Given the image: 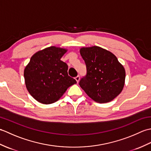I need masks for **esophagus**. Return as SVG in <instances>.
Returning <instances> with one entry per match:
<instances>
[{
    "mask_svg": "<svg viewBox=\"0 0 151 151\" xmlns=\"http://www.w3.org/2000/svg\"><path fill=\"white\" fill-rule=\"evenodd\" d=\"M75 80H76V81L77 82V83L79 82V81H80V76H76L75 77Z\"/></svg>",
    "mask_w": 151,
    "mask_h": 151,
    "instance_id": "obj_1",
    "label": "esophagus"
}]
</instances>
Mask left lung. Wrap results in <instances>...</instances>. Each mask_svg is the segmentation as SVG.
Returning a JSON list of instances; mask_svg holds the SVG:
<instances>
[{"mask_svg":"<svg viewBox=\"0 0 151 151\" xmlns=\"http://www.w3.org/2000/svg\"><path fill=\"white\" fill-rule=\"evenodd\" d=\"M80 53L87 69L86 76L79 82L81 88L98 103L114 100L124 85L123 65L113 53L100 47H82Z\"/></svg>","mask_w":151,"mask_h":151,"instance_id":"left-lung-1","label":"left lung"}]
</instances>
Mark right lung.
Segmentation results:
<instances>
[{"mask_svg":"<svg viewBox=\"0 0 151 151\" xmlns=\"http://www.w3.org/2000/svg\"><path fill=\"white\" fill-rule=\"evenodd\" d=\"M67 51L54 46L35 53L24 70L25 85L29 93L40 103L58 101L76 81L67 73L68 66L61 60Z\"/></svg>","mask_w":151,"mask_h":151,"instance_id":"add662e5","label":"right lung"}]
</instances>
